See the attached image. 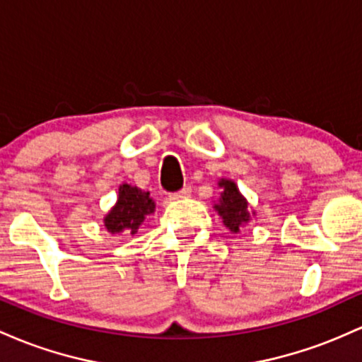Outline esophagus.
<instances>
[{
	"label": "esophagus",
	"instance_id": "esophagus-1",
	"mask_svg": "<svg viewBox=\"0 0 362 362\" xmlns=\"http://www.w3.org/2000/svg\"><path fill=\"white\" fill-rule=\"evenodd\" d=\"M189 193H192V188H189V186H185V188H181L180 192L169 193V200H181V198L188 197Z\"/></svg>",
	"mask_w": 362,
	"mask_h": 362
}]
</instances>
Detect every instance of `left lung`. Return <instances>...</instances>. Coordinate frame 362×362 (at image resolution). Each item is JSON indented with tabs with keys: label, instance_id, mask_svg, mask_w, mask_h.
I'll list each match as a JSON object with an SVG mask.
<instances>
[{
	"label": "left lung",
	"instance_id": "left-lung-1",
	"mask_svg": "<svg viewBox=\"0 0 362 362\" xmlns=\"http://www.w3.org/2000/svg\"><path fill=\"white\" fill-rule=\"evenodd\" d=\"M218 186H221V203L215 205V210L222 215L226 227H229L233 233H238L239 226L250 221L247 202L233 181L222 180Z\"/></svg>",
	"mask_w": 362,
	"mask_h": 362
}]
</instances>
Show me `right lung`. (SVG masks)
<instances>
[{"label":"right lung","instance_id":"1","mask_svg":"<svg viewBox=\"0 0 362 362\" xmlns=\"http://www.w3.org/2000/svg\"><path fill=\"white\" fill-rule=\"evenodd\" d=\"M156 209V203L148 192H141L136 186L123 185L119 188V197L112 210L105 215L104 226L109 233L136 234L144 226V221Z\"/></svg>","mask_w":362,"mask_h":362}]
</instances>
